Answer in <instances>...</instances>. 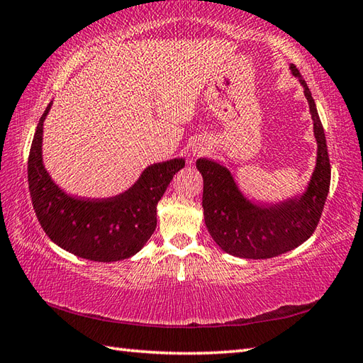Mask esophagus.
<instances>
[{
	"label": "esophagus",
	"mask_w": 363,
	"mask_h": 363,
	"mask_svg": "<svg viewBox=\"0 0 363 363\" xmlns=\"http://www.w3.org/2000/svg\"><path fill=\"white\" fill-rule=\"evenodd\" d=\"M190 151H191V159L204 156V154H207V151H209V143L203 140V138H198V140L191 143Z\"/></svg>",
	"instance_id": "1"
}]
</instances>
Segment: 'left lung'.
Instances as JSON below:
<instances>
[{
    "label": "left lung",
    "mask_w": 363,
    "mask_h": 363,
    "mask_svg": "<svg viewBox=\"0 0 363 363\" xmlns=\"http://www.w3.org/2000/svg\"><path fill=\"white\" fill-rule=\"evenodd\" d=\"M290 72L304 89L317 140V164L303 194L277 204L260 206L242 194L225 165L211 159L196 160L204 179L207 230L223 251L237 257L269 259L295 250L313 234L329 194L330 164L325 129L303 76L293 64Z\"/></svg>",
    "instance_id": "left-lung-1"
}]
</instances>
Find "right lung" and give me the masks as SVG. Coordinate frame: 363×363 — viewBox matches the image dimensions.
Masks as SVG:
<instances>
[{"mask_svg":"<svg viewBox=\"0 0 363 363\" xmlns=\"http://www.w3.org/2000/svg\"><path fill=\"white\" fill-rule=\"evenodd\" d=\"M51 104L38 120L28 159L29 194L38 221L54 243L78 257L95 262L133 257L156 229L159 199L186 160L177 157L146 167L134 186L117 196L68 195L43 165V123Z\"/></svg>","mask_w":363,"mask_h":363,"instance_id":"right-lung-1","label":"right lung"}]
</instances>
